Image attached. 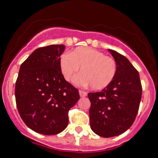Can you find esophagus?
Masks as SVG:
<instances>
[{
	"instance_id": "34e87169",
	"label": "esophagus",
	"mask_w": 158,
	"mask_h": 158,
	"mask_svg": "<svg viewBox=\"0 0 158 158\" xmlns=\"http://www.w3.org/2000/svg\"><path fill=\"white\" fill-rule=\"evenodd\" d=\"M79 95H80V97H85V96L87 95V93L83 90H79Z\"/></svg>"
}]
</instances>
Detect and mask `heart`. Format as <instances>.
Here are the masks:
<instances>
[{"instance_id": "b5f03b06", "label": "heart", "mask_w": 158, "mask_h": 158, "mask_svg": "<svg viewBox=\"0 0 158 158\" xmlns=\"http://www.w3.org/2000/svg\"><path fill=\"white\" fill-rule=\"evenodd\" d=\"M60 70L67 81H71L81 68L74 83L78 86L90 84L94 90H102L114 80L117 64L113 58L91 48L79 47L70 54H64L60 60Z\"/></svg>"}]
</instances>
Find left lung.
Instances as JSON below:
<instances>
[{"label":"left lung","instance_id":"left-lung-1","mask_svg":"<svg viewBox=\"0 0 158 158\" xmlns=\"http://www.w3.org/2000/svg\"><path fill=\"white\" fill-rule=\"evenodd\" d=\"M109 52L117 64L114 79L99 92L87 94L90 128L103 138L120 135L132 126L142 92L139 73L128 59L111 49Z\"/></svg>","mask_w":158,"mask_h":158}]
</instances>
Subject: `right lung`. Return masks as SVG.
<instances>
[{
	"mask_svg": "<svg viewBox=\"0 0 158 158\" xmlns=\"http://www.w3.org/2000/svg\"><path fill=\"white\" fill-rule=\"evenodd\" d=\"M65 46L35 49L20 65L15 87L16 107L26 126L44 135L60 134L68 125V111L79 90L65 80L60 56Z\"/></svg>",
	"mask_w": 158,
	"mask_h": 158,
	"instance_id": "add662e5",
	"label": "right lung"
}]
</instances>
